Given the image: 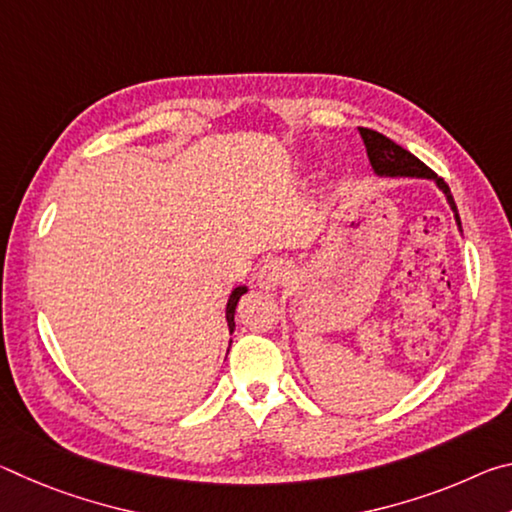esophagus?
<instances>
[{"mask_svg": "<svg viewBox=\"0 0 512 512\" xmlns=\"http://www.w3.org/2000/svg\"><path fill=\"white\" fill-rule=\"evenodd\" d=\"M291 275H293V266L287 262V259L275 257V259H268V262L259 268L257 282H259V287H264V289H277V287H282V284L287 282Z\"/></svg>", "mask_w": 512, "mask_h": 512, "instance_id": "34e87169", "label": "esophagus"}]
</instances>
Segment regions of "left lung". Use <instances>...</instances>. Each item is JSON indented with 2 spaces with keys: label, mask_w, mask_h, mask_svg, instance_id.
Instances as JSON below:
<instances>
[{
  "label": "left lung",
  "mask_w": 512,
  "mask_h": 512,
  "mask_svg": "<svg viewBox=\"0 0 512 512\" xmlns=\"http://www.w3.org/2000/svg\"><path fill=\"white\" fill-rule=\"evenodd\" d=\"M359 135L363 140V146H366L368 160L372 164V169H375V173H379V176H415V178L436 180L438 187L445 192L449 205H452L458 225H461L452 192H449V187L443 178H438L422 160H418L413 153L402 149L400 144L388 140V137H384L381 133L370 131V128H359Z\"/></svg>",
  "instance_id": "obj_1"
}]
</instances>
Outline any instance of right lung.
Here are the masks:
<instances>
[{
	"label": "right lung",
	"instance_id": "1",
	"mask_svg": "<svg viewBox=\"0 0 512 512\" xmlns=\"http://www.w3.org/2000/svg\"><path fill=\"white\" fill-rule=\"evenodd\" d=\"M244 293H246V287H237L235 291H232V296H230V300H228V311H225V318H228L230 332H232V329H235V309H237L239 298L244 296Z\"/></svg>",
	"mask_w": 512,
	"mask_h": 512
}]
</instances>
